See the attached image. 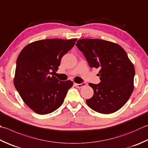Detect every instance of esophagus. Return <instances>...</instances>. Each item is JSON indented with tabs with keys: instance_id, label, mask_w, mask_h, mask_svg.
I'll use <instances>...</instances> for the list:
<instances>
[{
	"instance_id": "obj_1",
	"label": "esophagus",
	"mask_w": 148,
	"mask_h": 148,
	"mask_svg": "<svg viewBox=\"0 0 148 148\" xmlns=\"http://www.w3.org/2000/svg\"><path fill=\"white\" fill-rule=\"evenodd\" d=\"M74 85L76 86L77 88H82L83 86H85L86 85V83L85 82H83L82 83H80V84H77V83H75Z\"/></svg>"
}]
</instances>
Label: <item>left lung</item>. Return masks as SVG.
<instances>
[{
    "label": "left lung",
    "mask_w": 148,
    "mask_h": 148,
    "mask_svg": "<svg viewBox=\"0 0 148 148\" xmlns=\"http://www.w3.org/2000/svg\"><path fill=\"white\" fill-rule=\"evenodd\" d=\"M76 46L92 68H99L101 82L89 83L94 95L87 105L100 114L115 112L125 105L134 90L135 68L124 49L117 43L101 39L83 38Z\"/></svg>",
    "instance_id": "obj_1"
}]
</instances>
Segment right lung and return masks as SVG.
<instances>
[{"instance_id":"obj_1","label":"right lung","mask_w":148,"mask_h":148,"mask_svg":"<svg viewBox=\"0 0 148 148\" xmlns=\"http://www.w3.org/2000/svg\"><path fill=\"white\" fill-rule=\"evenodd\" d=\"M77 39H47L29 43L16 60L14 85L24 102L38 114L53 112L62 105L71 80L60 81L57 71L62 58L74 47Z\"/></svg>"}]
</instances>
